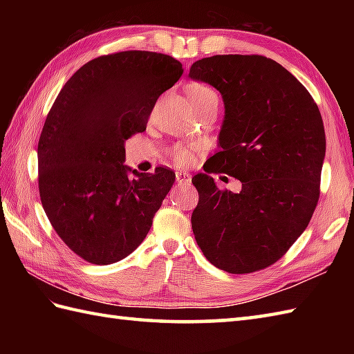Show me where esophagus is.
<instances>
[{
	"mask_svg": "<svg viewBox=\"0 0 354 354\" xmlns=\"http://www.w3.org/2000/svg\"><path fill=\"white\" fill-rule=\"evenodd\" d=\"M176 181L179 184H190L192 183V175L187 170H178L176 171Z\"/></svg>",
	"mask_w": 354,
	"mask_h": 354,
	"instance_id": "1",
	"label": "esophagus"
}]
</instances>
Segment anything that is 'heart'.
Here are the masks:
<instances>
[{
  "mask_svg": "<svg viewBox=\"0 0 354 354\" xmlns=\"http://www.w3.org/2000/svg\"><path fill=\"white\" fill-rule=\"evenodd\" d=\"M189 95L194 108H201L209 102H219V95L212 86L204 84H193L189 86ZM173 158L178 164H187L192 160V152L189 149L178 146L173 150Z\"/></svg>",
  "mask_w": 354,
  "mask_h": 354,
  "instance_id": "obj_1",
  "label": "heart"
}]
</instances>
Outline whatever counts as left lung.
I'll list each match as a JSON object with an SVG mask.
<instances>
[{"mask_svg":"<svg viewBox=\"0 0 354 354\" xmlns=\"http://www.w3.org/2000/svg\"><path fill=\"white\" fill-rule=\"evenodd\" d=\"M189 76L223 97L219 152L192 183L199 202L194 239L207 260L230 274L274 265L309 225L319 199L326 132L301 82L260 55H217L194 62ZM243 183L217 189L211 173Z\"/></svg>","mask_w":354,"mask_h":354,"instance_id":"1","label":"left lung"}]
</instances>
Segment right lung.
I'll return each mask as SVG.
<instances>
[{
	"label": "right lung",
	"instance_id": "1",
	"mask_svg": "<svg viewBox=\"0 0 354 354\" xmlns=\"http://www.w3.org/2000/svg\"><path fill=\"white\" fill-rule=\"evenodd\" d=\"M183 64L162 53L127 50L86 62L57 94L37 142L39 196L51 227L93 265L137 250L175 183L169 167L127 175L124 141L145 132Z\"/></svg>",
	"mask_w": 354,
	"mask_h": 354
}]
</instances>
